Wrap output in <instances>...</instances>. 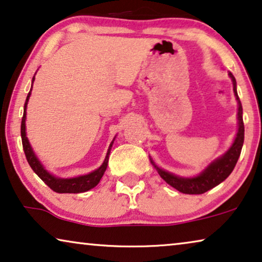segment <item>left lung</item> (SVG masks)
Listing matches in <instances>:
<instances>
[{"mask_svg": "<svg viewBox=\"0 0 262 262\" xmlns=\"http://www.w3.org/2000/svg\"><path fill=\"white\" fill-rule=\"evenodd\" d=\"M229 76L232 80V84H234V93L238 103V112H237V119H238V131L236 134L235 141L230 146V149L224 154L223 156L218 157L214 160L212 163L207 166L206 169H204L199 175L194 178H181L177 177V175L168 173V171L161 169L152 162L154 167L159 171L160 177L170 185L171 187L178 189L179 192L185 193V194H203L209 191V189L216 187L221 182H223L237 163V160L241 154L243 141H245V125H243V118H242V105L239 101V98L237 95V91H236V80L234 75L229 73Z\"/></svg>", "mask_w": 262, "mask_h": 262, "instance_id": "left-lung-1", "label": "left lung"}]
</instances>
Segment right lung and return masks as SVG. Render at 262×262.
Returning <instances> with one entry per match:
<instances>
[{"label": "right lung", "mask_w": 262, "mask_h": 262, "mask_svg": "<svg viewBox=\"0 0 262 262\" xmlns=\"http://www.w3.org/2000/svg\"><path fill=\"white\" fill-rule=\"evenodd\" d=\"M33 81H34V77H33ZM31 91L27 95L26 102H25L24 117H23V120H21V139H23L24 151H25V155H26L28 164H30L34 173L37 174L38 177L52 189V191H55L57 193H82V192H87L93 187H95V186L100 182V180H101L102 175L105 173L107 168V164H108V156H110L111 148H112L113 142L111 143L103 163L98 168V169L92 171V173H89L87 175H81V177H77V178H71V179H62V178L53 177V175L50 174L49 171L42 167V164L40 163V161L38 160V157L35 156L33 149H32L30 142H28V139L26 137V124H25V121H26V107H27L28 99H30V95H31Z\"/></svg>", "instance_id": "right-lung-1"}]
</instances>
